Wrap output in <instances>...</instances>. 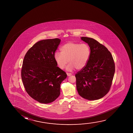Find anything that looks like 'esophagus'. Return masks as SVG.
Listing matches in <instances>:
<instances>
[{
  "mask_svg": "<svg viewBox=\"0 0 133 133\" xmlns=\"http://www.w3.org/2000/svg\"><path fill=\"white\" fill-rule=\"evenodd\" d=\"M67 75L68 76H71L72 74H71V73H67Z\"/></svg>",
  "mask_w": 133,
  "mask_h": 133,
  "instance_id": "34e87169",
  "label": "esophagus"
}]
</instances>
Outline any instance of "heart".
<instances>
[{
	"label": "heart",
	"instance_id": "b5f03b06",
	"mask_svg": "<svg viewBox=\"0 0 133 133\" xmlns=\"http://www.w3.org/2000/svg\"><path fill=\"white\" fill-rule=\"evenodd\" d=\"M61 53L56 52L54 58L60 69H64L69 62L67 70L72 71L76 68L78 70L84 69L89 62L91 49L87 44H79L69 42L60 48Z\"/></svg>",
	"mask_w": 133,
	"mask_h": 133
}]
</instances>
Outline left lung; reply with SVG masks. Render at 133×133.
<instances>
[{
    "label": "left lung",
    "mask_w": 133,
    "mask_h": 133,
    "mask_svg": "<svg viewBox=\"0 0 133 133\" xmlns=\"http://www.w3.org/2000/svg\"><path fill=\"white\" fill-rule=\"evenodd\" d=\"M91 49L89 62L75 74L76 87L83 98L95 100L102 98L110 90L115 72V64L107 48L94 39L82 37Z\"/></svg>",
    "instance_id": "left-lung-1"
}]
</instances>
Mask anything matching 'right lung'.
Listing matches in <instances>:
<instances>
[{"label": "right lung", "mask_w": 133, "mask_h": 133, "mask_svg": "<svg viewBox=\"0 0 133 133\" xmlns=\"http://www.w3.org/2000/svg\"><path fill=\"white\" fill-rule=\"evenodd\" d=\"M59 38L37 42L24 57L21 78L26 91L31 98L42 104L54 101L60 94V84L67 77L54 58L60 44Z\"/></svg>", "instance_id": "1"}]
</instances>
